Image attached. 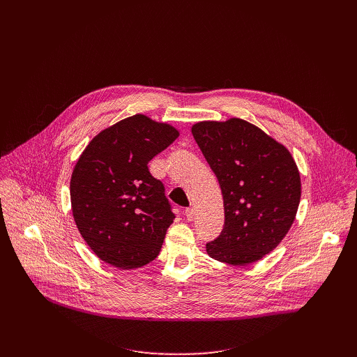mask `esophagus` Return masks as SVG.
Segmentation results:
<instances>
[{"label":"esophagus","instance_id":"34e87169","mask_svg":"<svg viewBox=\"0 0 357 357\" xmlns=\"http://www.w3.org/2000/svg\"><path fill=\"white\" fill-rule=\"evenodd\" d=\"M185 216H186L188 220H193V218H195V209H193V208L185 209Z\"/></svg>","mask_w":357,"mask_h":357}]
</instances>
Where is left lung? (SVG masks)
<instances>
[{"instance_id": "left-lung-1", "label": "left lung", "mask_w": 357, "mask_h": 357, "mask_svg": "<svg viewBox=\"0 0 357 357\" xmlns=\"http://www.w3.org/2000/svg\"><path fill=\"white\" fill-rule=\"evenodd\" d=\"M192 134L223 195L225 225L206 243L208 254L233 266L263 259L285 237L298 211L295 161L284 145L240 119L197 123Z\"/></svg>"}]
</instances>
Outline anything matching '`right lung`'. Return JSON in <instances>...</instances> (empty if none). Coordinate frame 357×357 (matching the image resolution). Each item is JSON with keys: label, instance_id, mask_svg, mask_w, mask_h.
Masks as SVG:
<instances>
[{"label": "right lung", "instance_id": "add662e5", "mask_svg": "<svg viewBox=\"0 0 357 357\" xmlns=\"http://www.w3.org/2000/svg\"><path fill=\"white\" fill-rule=\"evenodd\" d=\"M179 132L137 114L96 135L70 179L76 226L96 256L121 270L154 260L175 215L148 162Z\"/></svg>", "mask_w": 357, "mask_h": 357}]
</instances>
